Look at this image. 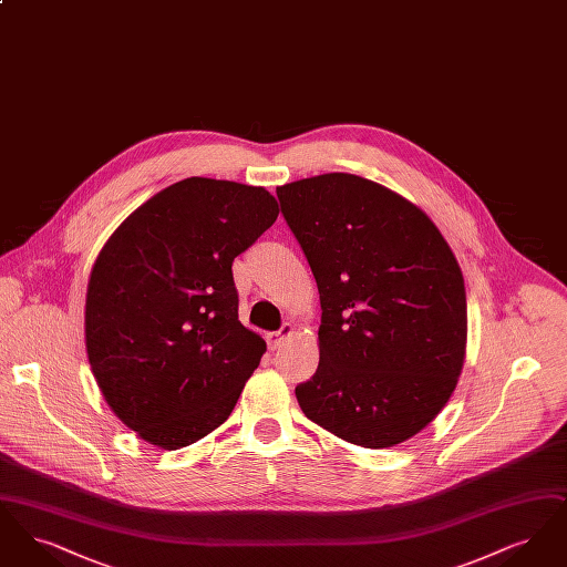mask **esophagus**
Wrapping results in <instances>:
<instances>
[{"label": "esophagus", "instance_id": "obj_1", "mask_svg": "<svg viewBox=\"0 0 567 567\" xmlns=\"http://www.w3.org/2000/svg\"><path fill=\"white\" fill-rule=\"evenodd\" d=\"M293 333V324L285 323L278 331H271L268 333V347H270V351L274 349H278L280 347V342L285 340V338H289Z\"/></svg>", "mask_w": 567, "mask_h": 567}]
</instances>
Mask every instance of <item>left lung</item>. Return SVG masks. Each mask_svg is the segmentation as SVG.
Instances as JSON below:
<instances>
[{"instance_id":"8db88e82","label":"left lung","mask_w":567,"mask_h":567,"mask_svg":"<svg viewBox=\"0 0 567 567\" xmlns=\"http://www.w3.org/2000/svg\"><path fill=\"white\" fill-rule=\"evenodd\" d=\"M321 296L319 368L297 384L327 432L389 449L427 427L465 359L467 303L451 246L421 208L354 174L276 189Z\"/></svg>"}]
</instances>
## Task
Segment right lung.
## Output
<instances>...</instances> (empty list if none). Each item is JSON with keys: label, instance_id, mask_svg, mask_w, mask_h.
Listing matches in <instances>:
<instances>
[{"label": "right lung", "instance_id": "add662e5", "mask_svg": "<svg viewBox=\"0 0 567 567\" xmlns=\"http://www.w3.org/2000/svg\"><path fill=\"white\" fill-rule=\"evenodd\" d=\"M264 187L185 178L127 216L86 287L84 340L112 412L176 451L227 421L266 342L238 321L231 264L271 227Z\"/></svg>", "mask_w": 567, "mask_h": 567}]
</instances>
